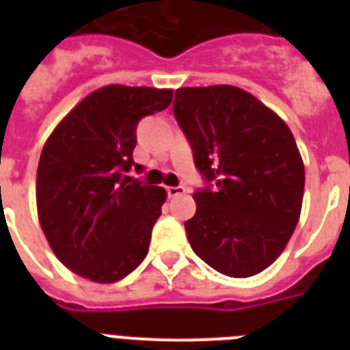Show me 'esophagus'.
<instances>
[{"label":"esophagus","instance_id":"esophagus-1","mask_svg":"<svg viewBox=\"0 0 350 350\" xmlns=\"http://www.w3.org/2000/svg\"><path fill=\"white\" fill-rule=\"evenodd\" d=\"M166 193H168L170 198H175V196H180V194L185 193V187L184 185H177V187H166Z\"/></svg>","mask_w":350,"mask_h":350}]
</instances>
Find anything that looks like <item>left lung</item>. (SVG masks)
Segmentation results:
<instances>
[{"instance_id":"1","label":"left lung","mask_w":350,"mask_h":350,"mask_svg":"<svg viewBox=\"0 0 350 350\" xmlns=\"http://www.w3.org/2000/svg\"><path fill=\"white\" fill-rule=\"evenodd\" d=\"M173 112L194 165L215 189L196 191L185 231L198 258L245 279L282 254L299 221L305 166L289 126L234 85L180 88Z\"/></svg>"}]
</instances>
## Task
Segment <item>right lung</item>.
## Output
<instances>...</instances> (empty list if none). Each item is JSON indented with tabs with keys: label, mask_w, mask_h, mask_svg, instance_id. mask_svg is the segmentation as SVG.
Listing matches in <instances>:
<instances>
[{
	"label": "right lung",
	"mask_w": 350,
	"mask_h": 350,
	"mask_svg": "<svg viewBox=\"0 0 350 350\" xmlns=\"http://www.w3.org/2000/svg\"><path fill=\"white\" fill-rule=\"evenodd\" d=\"M172 98V89L105 85L85 96L43 145L40 226L55 258L83 279L117 282L147 256L166 191L126 184L122 173L135 165L138 120L168 108Z\"/></svg>",
	"instance_id": "obj_1"
}]
</instances>
